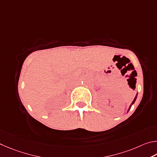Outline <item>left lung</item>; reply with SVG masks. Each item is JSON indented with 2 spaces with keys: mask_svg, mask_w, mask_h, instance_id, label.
I'll return each mask as SVG.
<instances>
[{
  "mask_svg": "<svg viewBox=\"0 0 157 157\" xmlns=\"http://www.w3.org/2000/svg\"><path fill=\"white\" fill-rule=\"evenodd\" d=\"M136 97H137V94H136V97H135V98H134V101H132V103H131V105H130V107H129L128 111H129V110H130V108H131V107H132V105H133V104L134 103V102H135V101H136Z\"/></svg>",
  "mask_w": 157,
  "mask_h": 157,
  "instance_id": "obj_1",
  "label": "left lung"
}]
</instances>
